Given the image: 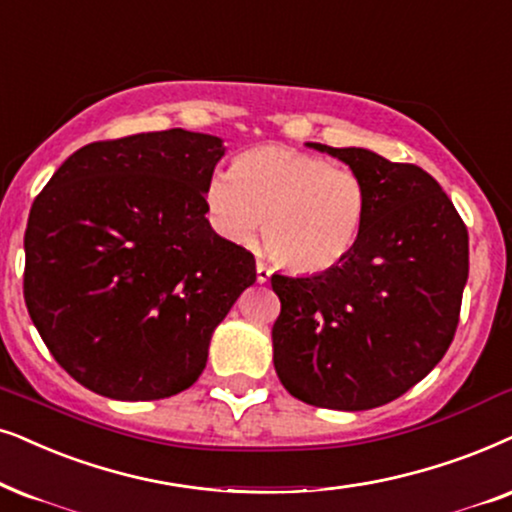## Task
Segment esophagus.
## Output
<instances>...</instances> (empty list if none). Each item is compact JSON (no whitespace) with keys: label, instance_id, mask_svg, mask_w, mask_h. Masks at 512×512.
<instances>
[{"label":"esophagus","instance_id":"esophagus-1","mask_svg":"<svg viewBox=\"0 0 512 512\" xmlns=\"http://www.w3.org/2000/svg\"><path fill=\"white\" fill-rule=\"evenodd\" d=\"M270 275H272L270 265L265 263V261H258V263H256V280L261 282V284H265V282L270 280Z\"/></svg>","mask_w":512,"mask_h":512}]
</instances>
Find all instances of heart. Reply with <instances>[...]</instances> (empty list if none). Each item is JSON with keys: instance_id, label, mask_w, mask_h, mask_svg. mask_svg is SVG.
Wrapping results in <instances>:
<instances>
[{"instance_id": "1", "label": "heart", "mask_w": 512, "mask_h": 512, "mask_svg": "<svg viewBox=\"0 0 512 512\" xmlns=\"http://www.w3.org/2000/svg\"><path fill=\"white\" fill-rule=\"evenodd\" d=\"M204 204L228 242L249 244L263 228L265 247L282 265L324 272L360 242L369 188L350 167L284 145H261L242 152L232 171L209 176Z\"/></svg>"}]
</instances>
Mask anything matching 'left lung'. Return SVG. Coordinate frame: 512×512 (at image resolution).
I'll use <instances>...</instances> for the list:
<instances>
[{"label":"left lung","mask_w":512,"mask_h":512,"mask_svg":"<svg viewBox=\"0 0 512 512\" xmlns=\"http://www.w3.org/2000/svg\"><path fill=\"white\" fill-rule=\"evenodd\" d=\"M369 188L360 242L310 277L272 275L282 310L272 360L305 404L362 411L388 404L442 360L459 327L468 230L447 192L416 164L329 148Z\"/></svg>","instance_id":"obj_1"}]
</instances>
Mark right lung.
<instances>
[{"mask_svg": "<svg viewBox=\"0 0 512 512\" xmlns=\"http://www.w3.org/2000/svg\"><path fill=\"white\" fill-rule=\"evenodd\" d=\"M223 141L185 129L79 148L32 202L23 294L56 362L112 400H162L207 367L211 334L256 282L207 221Z\"/></svg>", "mask_w": 512, "mask_h": 512, "instance_id": "1", "label": "right lung"}]
</instances>
